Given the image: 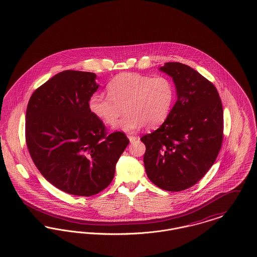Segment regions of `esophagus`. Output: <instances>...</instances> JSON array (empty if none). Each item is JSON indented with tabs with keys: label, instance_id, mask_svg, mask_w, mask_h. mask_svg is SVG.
I'll list each match as a JSON object with an SVG mask.
<instances>
[{
	"label": "esophagus",
	"instance_id": "1",
	"mask_svg": "<svg viewBox=\"0 0 257 257\" xmlns=\"http://www.w3.org/2000/svg\"><path fill=\"white\" fill-rule=\"evenodd\" d=\"M128 139H129V141H130V143H134L135 141H137V137L135 136H128Z\"/></svg>",
	"mask_w": 257,
	"mask_h": 257
}]
</instances>
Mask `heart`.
<instances>
[{"label":"heart","instance_id":"obj_1","mask_svg":"<svg viewBox=\"0 0 257 257\" xmlns=\"http://www.w3.org/2000/svg\"><path fill=\"white\" fill-rule=\"evenodd\" d=\"M107 97L95 93L88 100L91 113L106 124H113L122 113L125 116L113 128L133 133L143 126L153 128L166 120L174 102L175 90L165 76L122 73L106 85Z\"/></svg>","mask_w":257,"mask_h":257}]
</instances>
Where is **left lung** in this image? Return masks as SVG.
<instances>
[{
    "label": "left lung",
    "instance_id": "1",
    "mask_svg": "<svg viewBox=\"0 0 257 257\" xmlns=\"http://www.w3.org/2000/svg\"><path fill=\"white\" fill-rule=\"evenodd\" d=\"M159 70L173 78L177 102L166 120L141 138L144 163L151 182L167 191H181L200 181L214 163L223 140V109L214 85L179 62Z\"/></svg>",
    "mask_w": 257,
    "mask_h": 257
}]
</instances>
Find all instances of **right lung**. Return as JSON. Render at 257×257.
Listing matches in <instances>:
<instances>
[{"label":"right lung","instance_id":"right-lung-1","mask_svg":"<svg viewBox=\"0 0 257 257\" xmlns=\"http://www.w3.org/2000/svg\"><path fill=\"white\" fill-rule=\"evenodd\" d=\"M96 77L63 71L32 94L26 110V143L35 165L46 181L76 196H92L108 186L129 144L122 132L106 135L103 121L91 113Z\"/></svg>","mask_w":257,"mask_h":257}]
</instances>
